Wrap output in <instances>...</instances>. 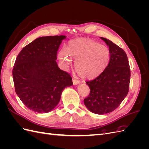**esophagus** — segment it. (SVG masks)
I'll return each instance as SVG.
<instances>
[{"mask_svg":"<svg viewBox=\"0 0 149 149\" xmlns=\"http://www.w3.org/2000/svg\"><path fill=\"white\" fill-rule=\"evenodd\" d=\"M79 83H80L79 81L76 80V79H73V85H77V84H79Z\"/></svg>","mask_w":149,"mask_h":149,"instance_id":"obj_1","label":"esophagus"}]
</instances>
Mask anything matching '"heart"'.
Here are the masks:
<instances>
[{
    "label": "heart",
    "instance_id": "b5f03b06",
    "mask_svg": "<svg viewBox=\"0 0 149 149\" xmlns=\"http://www.w3.org/2000/svg\"><path fill=\"white\" fill-rule=\"evenodd\" d=\"M61 66L68 70L75 61V70L81 78L91 79L105 70L109 61V49L100 43L85 38L71 40L66 50L61 49L57 55Z\"/></svg>",
    "mask_w": 149,
    "mask_h": 149
}]
</instances>
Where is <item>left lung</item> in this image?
<instances>
[{"instance_id":"8db88e82","label":"left lung","mask_w":149,"mask_h":149,"mask_svg":"<svg viewBox=\"0 0 149 149\" xmlns=\"http://www.w3.org/2000/svg\"><path fill=\"white\" fill-rule=\"evenodd\" d=\"M101 38L109 47V62L101 74L86 82L90 93L84 100L88 109L97 114L109 113L120 105L128 93L130 77L125 52L111 40Z\"/></svg>"}]
</instances>
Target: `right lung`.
I'll return each mask as SVG.
<instances>
[{
	"mask_svg": "<svg viewBox=\"0 0 149 149\" xmlns=\"http://www.w3.org/2000/svg\"><path fill=\"white\" fill-rule=\"evenodd\" d=\"M66 36H47L35 39L18 55L12 75L15 92L25 106L38 113L52 111L61 93L73 85L71 76L60 70L57 51Z\"/></svg>",
	"mask_w": 149,
	"mask_h": 149,
	"instance_id": "right-lung-1",
	"label": "right lung"
}]
</instances>
